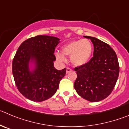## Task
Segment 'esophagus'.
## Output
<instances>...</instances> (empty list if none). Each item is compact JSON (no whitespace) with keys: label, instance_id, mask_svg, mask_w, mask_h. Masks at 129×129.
I'll return each instance as SVG.
<instances>
[{"label":"esophagus","instance_id":"1","mask_svg":"<svg viewBox=\"0 0 129 129\" xmlns=\"http://www.w3.org/2000/svg\"><path fill=\"white\" fill-rule=\"evenodd\" d=\"M72 70L71 69V68H67V73H69V72H72Z\"/></svg>","mask_w":129,"mask_h":129}]
</instances>
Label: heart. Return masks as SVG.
<instances>
[{"instance_id": "b5f03b06", "label": "heart", "mask_w": 129, "mask_h": 129, "mask_svg": "<svg viewBox=\"0 0 129 129\" xmlns=\"http://www.w3.org/2000/svg\"><path fill=\"white\" fill-rule=\"evenodd\" d=\"M93 45L88 39L72 40L62 45L61 52H56V57L58 61L64 62L66 58L70 57L72 64L75 67H80L88 62L92 56Z\"/></svg>"}]
</instances>
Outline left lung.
Returning <instances> with one entry per match:
<instances>
[{
  "label": "left lung",
  "mask_w": 129,
  "mask_h": 129,
  "mask_svg": "<svg viewBox=\"0 0 129 129\" xmlns=\"http://www.w3.org/2000/svg\"><path fill=\"white\" fill-rule=\"evenodd\" d=\"M90 39L94 53L85 64L74 68L77 78L74 88L79 95L90 102L107 98L113 90L119 75V63L116 53L106 43L95 37Z\"/></svg>",
  "instance_id": "obj_1"
}]
</instances>
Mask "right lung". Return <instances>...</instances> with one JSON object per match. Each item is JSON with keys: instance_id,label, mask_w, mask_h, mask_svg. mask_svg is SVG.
I'll list each match as a JSON object with an SVG mask.
<instances>
[{"instance_id": "obj_1", "label": "right lung", "mask_w": 129, "mask_h": 129, "mask_svg": "<svg viewBox=\"0 0 129 129\" xmlns=\"http://www.w3.org/2000/svg\"><path fill=\"white\" fill-rule=\"evenodd\" d=\"M59 39L37 35L24 40L13 61V74L19 92L27 99L41 102L51 98L57 91L67 68L57 70L54 67V54ZM34 60L35 70L30 72L29 62Z\"/></svg>"}]
</instances>
